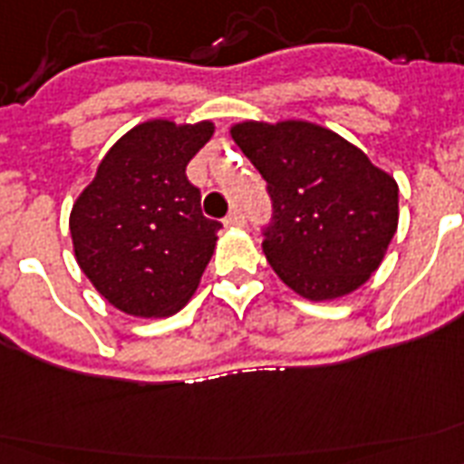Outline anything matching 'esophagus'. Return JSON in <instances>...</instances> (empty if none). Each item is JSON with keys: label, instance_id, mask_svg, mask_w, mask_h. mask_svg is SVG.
I'll list each match as a JSON object with an SVG mask.
<instances>
[{"label": "esophagus", "instance_id": "esophagus-1", "mask_svg": "<svg viewBox=\"0 0 464 464\" xmlns=\"http://www.w3.org/2000/svg\"><path fill=\"white\" fill-rule=\"evenodd\" d=\"M244 215L239 210H232V213L225 218V227H244Z\"/></svg>", "mask_w": 464, "mask_h": 464}]
</instances>
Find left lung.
Returning <instances> with one entry per match:
<instances>
[{
	"label": "left lung",
	"mask_w": 464,
	"mask_h": 464,
	"mask_svg": "<svg viewBox=\"0 0 464 464\" xmlns=\"http://www.w3.org/2000/svg\"><path fill=\"white\" fill-rule=\"evenodd\" d=\"M229 135L276 208L264 254L310 303L351 295L378 271L400 222V186L361 147L310 121H239Z\"/></svg>",
	"instance_id": "1"
}]
</instances>
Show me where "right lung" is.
<instances>
[{
	"instance_id": "obj_1",
	"label": "right lung",
	"mask_w": 464,
	"mask_h": 464,
	"mask_svg": "<svg viewBox=\"0 0 464 464\" xmlns=\"http://www.w3.org/2000/svg\"><path fill=\"white\" fill-rule=\"evenodd\" d=\"M213 121L150 118L113 142L70 213L72 249L89 283L140 319L186 307L218 244L186 164L213 138Z\"/></svg>"
}]
</instances>
